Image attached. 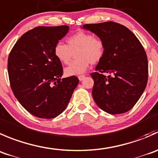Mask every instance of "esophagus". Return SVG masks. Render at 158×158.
Wrapping results in <instances>:
<instances>
[{"label": "esophagus", "instance_id": "obj_1", "mask_svg": "<svg viewBox=\"0 0 158 158\" xmlns=\"http://www.w3.org/2000/svg\"><path fill=\"white\" fill-rule=\"evenodd\" d=\"M84 77H85V76H84V75H80V76H78L79 81H83V80L84 79Z\"/></svg>", "mask_w": 158, "mask_h": 158}]
</instances>
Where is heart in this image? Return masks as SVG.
Wrapping results in <instances>:
<instances>
[{
  "label": "heart",
  "instance_id": "obj_1",
  "mask_svg": "<svg viewBox=\"0 0 158 158\" xmlns=\"http://www.w3.org/2000/svg\"><path fill=\"white\" fill-rule=\"evenodd\" d=\"M75 53L76 59L64 68L67 76L79 75L85 72L90 64L102 60L105 54V43L101 37L84 31H78L67 39V45L63 43L56 44L54 54L62 64H67Z\"/></svg>",
  "mask_w": 158,
  "mask_h": 158
}]
</instances>
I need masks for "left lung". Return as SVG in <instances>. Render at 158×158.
I'll return each mask as SVG.
<instances>
[{"label": "left lung", "mask_w": 158, "mask_h": 158, "mask_svg": "<svg viewBox=\"0 0 158 158\" xmlns=\"http://www.w3.org/2000/svg\"><path fill=\"white\" fill-rule=\"evenodd\" d=\"M82 28L105 43L104 57L95 68L96 72L90 74L95 103L110 114L128 111L148 83V58L143 46L128 28L113 21L84 24Z\"/></svg>", "instance_id": "8db88e82"}]
</instances>
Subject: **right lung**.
I'll list each match as a JSON object with an SVG mask.
<instances>
[{
  "label": "right lung",
  "mask_w": 158,
  "mask_h": 158,
  "mask_svg": "<svg viewBox=\"0 0 158 158\" xmlns=\"http://www.w3.org/2000/svg\"><path fill=\"white\" fill-rule=\"evenodd\" d=\"M68 31L67 25L37 27L23 34L9 54L7 70L14 94L37 118L60 114L79 83L75 76L61 79L62 64L54 54L55 44Z\"/></svg>",
  "instance_id": "add662e5"
}]
</instances>
